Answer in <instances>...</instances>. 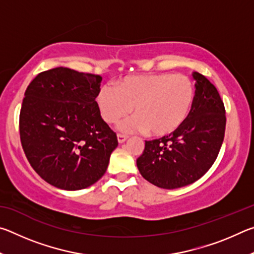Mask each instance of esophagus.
Wrapping results in <instances>:
<instances>
[{
	"mask_svg": "<svg viewBox=\"0 0 254 254\" xmlns=\"http://www.w3.org/2000/svg\"><path fill=\"white\" fill-rule=\"evenodd\" d=\"M127 140V135H124V134H118V141H119V143L126 142Z\"/></svg>",
	"mask_w": 254,
	"mask_h": 254,
	"instance_id": "34e87169",
	"label": "esophagus"
}]
</instances>
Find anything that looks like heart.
<instances>
[{
  "mask_svg": "<svg viewBox=\"0 0 254 254\" xmlns=\"http://www.w3.org/2000/svg\"><path fill=\"white\" fill-rule=\"evenodd\" d=\"M196 88L186 75L171 72L127 76L112 86H103L97 106L107 124H117L132 112L135 117L121 126L124 132H147L166 136L187 121L194 107Z\"/></svg>",
  "mask_w": 254,
  "mask_h": 254,
  "instance_id": "b5f03b06",
  "label": "heart"
}]
</instances>
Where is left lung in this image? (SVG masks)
Segmentation results:
<instances>
[{
	"label": "left lung",
	"mask_w": 254,
	"mask_h": 254,
	"mask_svg": "<svg viewBox=\"0 0 254 254\" xmlns=\"http://www.w3.org/2000/svg\"><path fill=\"white\" fill-rule=\"evenodd\" d=\"M192 77L196 98L187 121L169 135L145 141L136 159L142 177L157 187L175 189L195 183L213 166L224 140L226 117L220 94L199 72Z\"/></svg>",
	"instance_id": "8db88e82"
}]
</instances>
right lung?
Segmentation results:
<instances>
[{
	"label": "right lung",
	"mask_w": 254,
	"mask_h": 254,
	"mask_svg": "<svg viewBox=\"0 0 254 254\" xmlns=\"http://www.w3.org/2000/svg\"><path fill=\"white\" fill-rule=\"evenodd\" d=\"M100 75L57 67L29 84L20 111V139L34 171L53 186L78 190L105 174L118 147L95 98Z\"/></svg>",
	"instance_id": "1"
}]
</instances>
